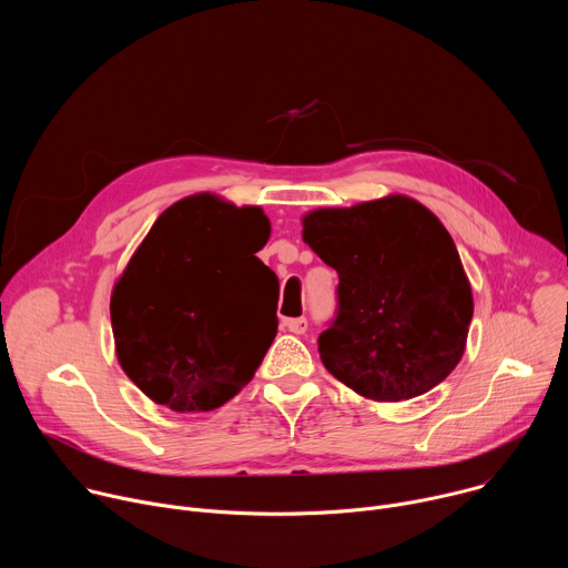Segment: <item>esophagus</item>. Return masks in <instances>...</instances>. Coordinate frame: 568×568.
Wrapping results in <instances>:
<instances>
[{
    "label": "esophagus",
    "mask_w": 568,
    "mask_h": 568,
    "mask_svg": "<svg viewBox=\"0 0 568 568\" xmlns=\"http://www.w3.org/2000/svg\"><path fill=\"white\" fill-rule=\"evenodd\" d=\"M285 326H287V331H290V333H294V335H305V331H307V318H305V316L287 318V321H285Z\"/></svg>",
    "instance_id": "1"
}]
</instances>
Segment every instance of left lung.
Listing matches in <instances>:
<instances>
[{"label":"left lung","mask_w":568,"mask_h":568,"mask_svg":"<svg viewBox=\"0 0 568 568\" xmlns=\"http://www.w3.org/2000/svg\"><path fill=\"white\" fill-rule=\"evenodd\" d=\"M303 242L339 274V312L318 337L323 366L375 402L418 397L460 362L471 285L443 222L386 195L301 217Z\"/></svg>","instance_id":"left-lung-1"}]
</instances>
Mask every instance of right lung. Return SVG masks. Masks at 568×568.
<instances>
[{
	"mask_svg": "<svg viewBox=\"0 0 568 568\" xmlns=\"http://www.w3.org/2000/svg\"><path fill=\"white\" fill-rule=\"evenodd\" d=\"M270 233L261 206L215 193L154 220L110 298L116 359L152 402L213 412L252 382L278 328V278L256 258Z\"/></svg>",
	"mask_w": 568,
	"mask_h": 568,
	"instance_id": "right-lung-1",
	"label": "right lung"
}]
</instances>
